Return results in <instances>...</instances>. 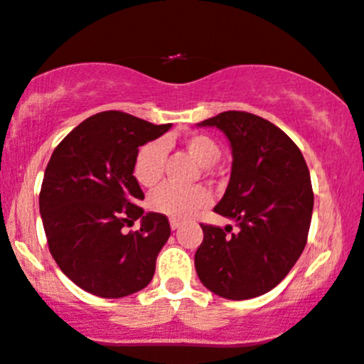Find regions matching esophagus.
<instances>
[{
	"mask_svg": "<svg viewBox=\"0 0 364 364\" xmlns=\"http://www.w3.org/2000/svg\"><path fill=\"white\" fill-rule=\"evenodd\" d=\"M169 224H171V229L176 230V229H179V227H181V220H176V218H171Z\"/></svg>",
	"mask_w": 364,
	"mask_h": 364,
	"instance_id": "34e87169",
	"label": "esophagus"
}]
</instances>
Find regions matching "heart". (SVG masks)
I'll return each instance as SVG.
<instances>
[{
	"label": "heart",
	"instance_id": "b5f03b06",
	"mask_svg": "<svg viewBox=\"0 0 364 364\" xmlns=\"http://www.w3.org/2000/svg\"><path fill=\"white\" fill-rule=\"evenodd\" d=\"M185 147L193 159L203 168H210L220 159V147L212 137L203 134H195L185 139ZM166 161V146L163 140H151L139 147L134 157L132 173L137 183L144 188H154L163 178ZM210 201V191L203 186L178 188L164 185L157 188L149 198V205L157 213L173 217L188 218L207 207Z\"/></svg>",
	"mask_w": 364,
	"mask_h": 364
}]
</instances>
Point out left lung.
I'll use <instances>...</instances> for the list:
<instances>
[{"instance_id": "1", "label": "left lung", "mask_w": 364, "mask_h": 364, "mask_svg": "<svg viewBox=\"0 0 364 364\" xmlns=\"http://www.w3.org/2000/svg\"><path fill=\"white\" fill-rule=\"evenodd\" d=\"M198 125L217 127L230 140V181L213 210L239 229L201 224L196 273L218 296L254 299L290 273L307 244L314 210L307 163L282 129L252 113L222 112Z\"/></svg>"}]
</instances>
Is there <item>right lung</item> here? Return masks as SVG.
I'll list each match as a JSON object with an SVG mask.
<instances>
[{"label": "right lung", "instance_id": "1", "mask_svg": "<svg viewBox=\"0 0 364 364\" xmlns=\"http://www.w3.org/2000/svg\"><path fill=\"white\" fill-rule=\"evenodd\" d=\"M124 112H102L71 130L52 152L38 196L49 251L87 293L122 299L151 283L171 235L168 217L144 213L132 166L139 147L168 132ZM141 218V229L124 227Z\"/></svg>", "mask_w": 364, "mask_h": 364}]
</instances>
